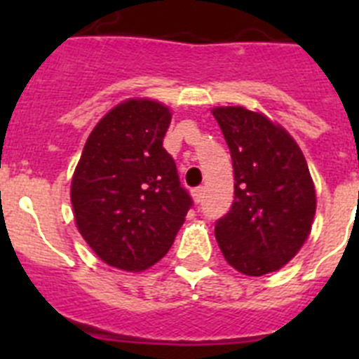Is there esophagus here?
<instances>
[{
    "label": "esophagus",
    "instance_id": "obj_1",
    "mask_svg": "<svg viewBox=\"0 0 359 359\" xmlns=\"http://www.w3.org/2000/svg\"><path fill=\"white\" fill-rule=\"evenodd\" d=\"M203 196H205V189H203V187H196V189L192 190V198H194L196 203H201Z\"/></svg>",
    "mask_w": 359,
    "mask_h": 359
}]
</instances>
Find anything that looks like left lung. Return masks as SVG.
<instances>
[{
	"instance_id": "obj_1",
	"label": "left lung",
	"mask_w": 359,
	"mask_h": 359,
	"mask_svg": "<svg viewBox=\"0 0 359 359\" xmlns=\"http://www.w3.org/2000/svg\"><path fill=\"white\" fill-rule=\"evenodd\" d=\"M233 165V203L215 221L231 268L250 277L277 271L306 243L316 194L307 161L287 131L244 107H215Z\"/></svg>"
}]
</instances>
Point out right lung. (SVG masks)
Instances as JSON below:
<instances>
[{
  "mask_svg": "<svg viewBox=\"0 0 359 359\" xmlns=\"http://www.w3.org/2000/svg\"><path fill=\"white\" fill-rule=\"evenodd\" d=\"M170 118L147 98L118 104L95 126L73 174L79 231L113 268L142 271L160 261L192 207L163 149Z\"/></svg>",
  "mask_w": 359,
  "mask_h": 359,
  "instance_id": "add662e5",
  "label": "right lung"
}]
</instances>
